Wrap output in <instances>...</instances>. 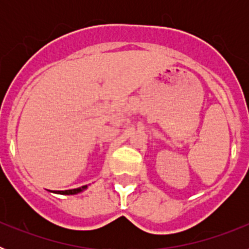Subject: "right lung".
<instances>
[{
	"mask_svg": "<svg viewBox=\"0 0 249 249\" xmlns=\"http://www.w3.org/2000/svg\"><path fill=\"white\" fill-rule=\"evenodd\" d=\"M86 187H87V186L82 187V188H74V190H67V191H58V192H57V193H59V195H76V193H78V192H81V191H82V190H85Z\"/></svg>",
	"mask_w": 249,
	"mask_h": 249,
	"instance_id": "add662e5",
	"label": "right lung"
}]
</instances>
